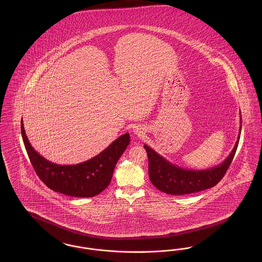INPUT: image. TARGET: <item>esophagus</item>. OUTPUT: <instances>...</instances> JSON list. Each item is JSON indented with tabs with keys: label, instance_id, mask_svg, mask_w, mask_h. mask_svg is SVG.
Returning <instances> with one entry per match:
<instances>
[{
	"label": "esophagus",
	"instance_id": "esophagus-1",
	"mask_svg": "<svg viewBox=\"0 0 262 262\" xmlns=\"http://www.w3.org/2000/svg\"><path fill=\"white\" fill-rule=\"evenodd\" d=\"M135 133H136V134H138V135H140V134H141L140 129H138V128H135Z\"/></svg>",
	"mask_w": 262,
	"mask_h": 262
}]
</instances>
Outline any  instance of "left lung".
I'll use <instances>...</instances> for the list:
<instances>
[{
	"mask_svg": "<svg viewBox=\"0 0 262 262\" xmlns=\"http://www.w3.org/2000/svg\"><path fill=\"white\" fill-rule=\"evenodd\" d=\"M242 123V119H241ZM242 125L239 128L241 134ZM239 135L234 149L220 165L203 171H191L180 168L168 162L149 146L144 145L148 156L150 182L165 193L188 194L216 186L224 177L237 151Z\"/></svg>",
	"mask_w": 262,
	"mask_h": 262,
	"instance_id": "8db88e82",
	"label": "left lung"
}]
</instances>
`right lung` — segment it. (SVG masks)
<instances>
[{"instance_id":"right-lung-1","label":"right lung","mask_w":262,"mask_h":262,"mask_svg":"<svg viewBox=\"0 0 262 262\" xmlns=\"http://www.w3.org/2000/svg\"><path fill=\"white\" fill-rule=\"evenodd\" d=\"M25 149L39 179L52 190L75 198H92L109 186L115 166L129 144L126 133L85 162L76 165H57L38 154L28 141L21 121Z\"/></svg>"}]
</instances>
